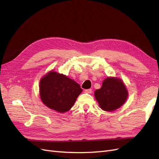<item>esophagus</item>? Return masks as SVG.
Returning a JSON list of instances; mask_svg holds the SVG:
<instances>
[{"mask_svg": "<svg viewBox=\"0 0 159 159\" xmlns=\"http://www.w3.org/2000/svg\"><path fill=\"white\" fill-rule=\"evenodd\" d=\"M84 92L86 93H91V89H85L84 91Z\"/></svg>", "mask_w": 159, "mask_h": 159, "instance_id": "esophagus-1", "label": "esophagus"}]
</instances>
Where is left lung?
<instances>
[{
  "mask_svg": "<svg viewBox=\"0 0 159 159\" xmlns=\"http://www.w3.org/2000/svg\"><path fill=\"white\" fill-rule=\"evenodd\" d=\"M127 96V90L121 80L115 78L105 79L102 88L95 91L99 107L106 111H112L121 107Z\"/></svg>",
  "mask_w": 159,
  "mask_h": 159,
  "instance_id": "obj_1",
  "label": "left lung"
}]
</instances>
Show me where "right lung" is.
<instances>
[{
	"instance_id": "obj_1",
	"label": "right lung",
	"mask_w": 159,
	"mask_h": 159,
	"mask_svg": "<svg viewBox=\"0 0 159 159\" xmlns=\"http://www.w3.org/2000/svg\"><path fill=\"white\" fill-rule=\"evenodd\" d=\"M81 92L82 89L75 81L53 71L43 77L40 82L42 102L59 113L69 111Z\"/></svg>"
}]
</instances>
